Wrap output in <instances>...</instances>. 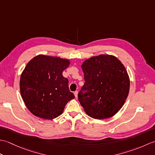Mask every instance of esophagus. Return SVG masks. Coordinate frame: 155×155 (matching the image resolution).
<instances>
[{
  "label": "esophagus",
  "instance_id": "esophagus-1",
  "mask_svg": "<svg viewBox=\"0 0 155 155\" xmlns=\"http://www.w3.org/2000/svg\"><path fill=\"white\" fill-rule=\"evenodd\" d=\"M74 94L75 97L77 98V97H78V91H75L74 93Z\"/></svg>",
  "mask_w": 155,
  "mask_h": 155
}]
</instances>
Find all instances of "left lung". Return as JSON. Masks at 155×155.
<instances>
[{
	"label": "left lung",
	"mask_w": 155,
	"mask_h": 155,
	"mask_svg": "<svg viewBox=\"0 0 155 155\" xmlns=\"http://www.w3.org/2000/svg\"><path fill=\"white\" fill-rule=\"evenodd\" d=\"M85 83L78 94L84 111L96 119L118 113L127 98L130 80L124 66L113 55L93 57L81 65Z\"/></svg>",
	"instance_id": "1"
}]
</instances>
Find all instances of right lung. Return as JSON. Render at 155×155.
Wrapping results in <instances>:
<instances>
[{
	"instance_id": "obj_1",
	"label": "right lung",
	"mask_w": 155,
	"mask_h": 155,
	"mask_svg": "<svg viewBox=\"0 0 155 155\" xmlns=\"http://www.w3.org/2000/svg\"><path fill=\"white\" fill-rule=\"evenodd\" d=\"M69 64L67 59L43 54L28 62L21 76L20 91L26 107L35 116L53 119L74 98L68 80L62 76Z\"/></svg>"
}]
</instances>
